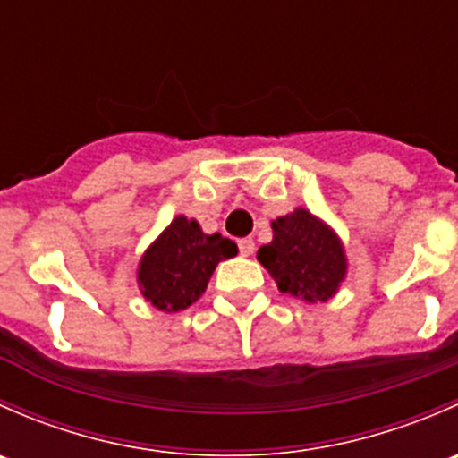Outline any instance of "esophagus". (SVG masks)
<instances>
[{"mask_svg": "<svg viewBox=\"0 0 458 458\" xmlns=\"http://www.w3.org/2000/svg\"><path fill=\"white\" fill-rule=\"evenodd\" d=\"M239 250H242L243 257L252 255V252H255V239H252V237L239 239Z\"/></svg>", "mask_w": 458, "mask_h": 458, "instance_id": "obj_1", "label": "esophagus"}]
</instances>
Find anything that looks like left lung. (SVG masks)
Wrapping results in <instances>:
<instances>
[{"mask_svg": "<svg viewBox=\"0 0 458 458\" xmlns=\"http://www.w3.org/2000/svg\"><path fill=\"white\" fill-rule=\"evenodd\" d=\"M257 259L281 293L306 303L330 301L348 276L341 237L301 206L272 221V242L259 248Z\"/></svg>", "mask_w": 458, "mask_h": 458, "instance_id": "obj_1", "label": "left lung"}]
</instances>
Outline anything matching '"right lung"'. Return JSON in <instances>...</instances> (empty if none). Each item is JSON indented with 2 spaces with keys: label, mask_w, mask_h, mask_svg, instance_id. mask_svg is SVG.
I'll return each instance as SVG.
<instances>
[{
  "label": "right lung",
  "mask_w": 458,
  "mask_h": 458,
  "mask_svg": "<svg viewBox=\"0 0 458 458\" xmlns=\"http://www.w3.org/2000/svg\"><path fill=\"white\" fill-rule=\"evenodd\" d=\"M237 252L228 237L206 234L199 221L177 215L141 255L137 285L152 308L182 312L206 293L216 263Z\"/></svg>",
  "instance_id": "add662e5"
}]
</instances>
